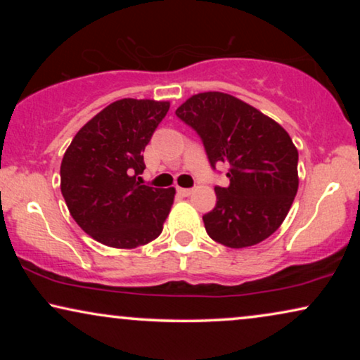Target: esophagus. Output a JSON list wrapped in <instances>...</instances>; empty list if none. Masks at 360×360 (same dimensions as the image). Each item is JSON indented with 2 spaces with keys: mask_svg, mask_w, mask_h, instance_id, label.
Masks as SVG:
<instances>
[{
  "mask_svg": "<svg viewBox=\"0 0 360 360\" xmlns=\"http://www.w3.org/2000/svg\"><path fill=\"white\" fill-rule=\"evenodd\" d=\"M176 191H179L181 196H190L191 193H193V190H191V188H180V186L176 188Z\"/></svg>",
  "mask_w": 360,
  "mask_h": 360,
  "instance_id": "esophagus-1",
  "label": "esophagus"
}]
</instances>
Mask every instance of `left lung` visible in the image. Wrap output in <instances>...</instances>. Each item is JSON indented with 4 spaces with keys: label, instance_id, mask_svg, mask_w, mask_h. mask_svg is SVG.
Here are the masks:
<instances>
[{
    "label": "left lung",
    "instance_id": "left-lung-1",
    "mask_svg": "<svg viewBox=\"0 0 360 360\" xmlns=\"http://www.w3.org/2000/svg\"><path fill=\"white\" fill-rule=\"evenodd\" d=\"M175 115L201 137L213 169L229 165L228 186H214L206 233L226 248L255 245L287 218L298 191V150L272 117L221 91L198 93Z\"/></svg>",
    "mask_w": 360,
    "mask_h": 360
}]
</instances>
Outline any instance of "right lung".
Here are the masks:
<instances>
[{
    "label": "right lung",
    "instance_id": "add662e5",
    "mask_svg": "<svg viewBox=\"0 0 360 360\" xmlns=\"http://www.w3.org/2000/svg\"><path fill=\"white\" fill-rule=\"evenodd\" d=\"M169 101L124 98L91 117L65 150L60 190L77 224L98 243L134 249L159 238L175 188L141 185L144 152Z\"/></svg>",
    "mask_w": 360,
    "mask_h": 360
}]
</instances>
